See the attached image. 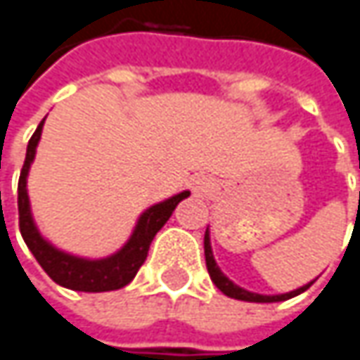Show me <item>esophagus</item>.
<instances>
[{
	"label": "esophagus",
	"instance_id": "esophagus-1",
	"mask_svg": "<svg viewBox=\"0 0 360 360\" xmlns=\"http://www.w3.org/2000/svg\"><path fill=\"white\" fill-rule=\"evenodd\" d=\"M191 189L195 195H208V191L212 189V183L208 177H195L191 181Z\"/></svg>",
	"mask_w": 360,
	"mask_h": 360
}]
</instances>
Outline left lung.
<instances>
[{
  "mask_svg": "<svg viewBox=\"0 0 360 360\" xmlns=\"http://www.w3.org/2000/svg\"><path fill=\"white\" fill-rule=\"evenodd\" d=\"M204 256H206V269H208V273H210L212 283H214L225 296L236 298V300H246V302H281V300H288V298H294V296L302 294L304 290H309V288L313 285V281H311L309 285H302V288H298V290H294V292H290V294H279V296H262V294H252L248 290H242L240 285H236L233 281H229V279L221 273V269L217 266L214 256H212V250H210L208 231H206V236H204Z\"/></svg>",
  "mask_w": 360,
  "mask_h": 360,
  "instance_id": "obj_1",
  "label": "left lung"
}]
</instances>
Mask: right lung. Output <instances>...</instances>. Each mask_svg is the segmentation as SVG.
Here are the masks:
<instances>
[{
	"label": "right lung",
	"mask_w": 360,
	"mask_h": 360,
	"mask_svg": "<svg viewBox=\"0 0 360 360\" xmlns=\"http://www.w3.org/2000/svg\"><path fill=\"white\" fill-rule=\"evenodd\" d=\"M45 120V118H43ZM43 120L39 122L33 137L29 139V148H27V158L20 171V179H18V227L20 233L29 246V250L33 252L37 262L43 266V271L60 285L68 288V290H77V292H110V290H120L124 288L139 271V266L143 264L150 244L154 240V236L162 229V225L171 219L175 206L179 204L183 198L189 195V191H183L179 195H173L171 200H165L152 208H148L131 240L127 242V246L120 252H116L114 256L104 258V260H83L70 254L56 250L53 246H49L37 231L35 223L31 219V208H29V195H27V175H29V167L35 158V148L41 137V127Z\"/></svg>",
	"instance_id": "right-lung-1"
}]
</instances>
